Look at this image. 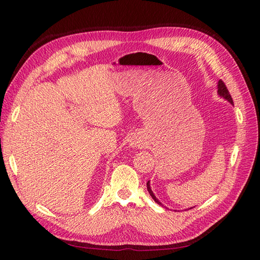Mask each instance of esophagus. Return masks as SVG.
Wrapping results in <instances>:
<instances>
[{
  "mask_svg": "<svg viewBox=\"0 0 260 260\" xmlns=\"http://www.w3.org/2000/svg\"><path fill=\"white\" fill-rule=\"evenodd\" d=\"M131 145H132V146H139V145H140V142L137 141L136 139H133V140L131 141Z\"/></svg>",
  "mask_w": 260,
  "mask_h": 260,
  "instance_id": "1",
  "label": "esophagus"
}]
</instances>
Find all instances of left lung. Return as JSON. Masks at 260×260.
<instances>
[{"mask_svg":"<svg viewBox=\"0 0 260 260\" xmlns=\"http://www.w3.org/2000/svg\"><path fill=\"white\" fill-rule=\"evenodd\" d=\"M218 93H219V95L221 96V97H223L224 99H227V101H228L230 104H234V101H233V98H231V95H230V92H229V90H228V88H227V86H225V84H224V82H223L222 80H219V82H218ZM146 186H147L148 193H150L151 197L153 198V200L155 201L157 204H159V206H162V203L157 200L156 197L154 196V193H153L152 190H151L150 181H147ZM191 209H192V208H191Z\"/></svg>","mask_w":260,"mask_h":260,"instance_id":"1","label":"left lung"}]
</instances>
